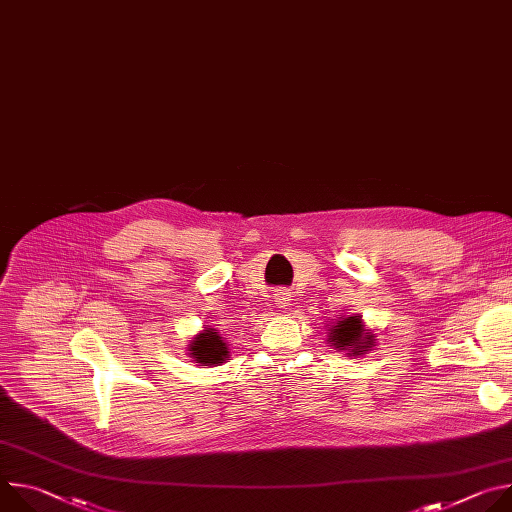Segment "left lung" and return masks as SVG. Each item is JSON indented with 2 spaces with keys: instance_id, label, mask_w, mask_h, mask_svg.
<instances>
[{
  "instance_id": "left-lung-1",
  "label": "left lung",
  "mask_w": 512,
  "mask_h": 512,
  "mask_svg": "<svg viewBox=\"0 0 512 512\" xmlns=\"http://www.w3.org/2000/svg\"><path fill=\"white\" fill-rule=\"evenodd\" d=\"M330 342L338 350H348L352 354H364V350L371 348L373 334L362 330L358 316H350V318L340 320L336 326H332Z\"/></svg>"
}]
</instances>
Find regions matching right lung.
Instances as JSON below:
<instances>
[{"instance_id":"1","label":"right lung","mask_w":512,"mask_h":512,"mask_svg":"<svg viewBox=\"0 0 512 512\" xmlns=\"http://www.w3.org/2000/svg\"><path fill=\"white\" fill-rule=\"evenodd\" d=\"M190 350H192V356L202 364V367H208V364H218V362L229 358V348L214 328H208L200 336H196Z\"/></svg>"}]
</instances>
